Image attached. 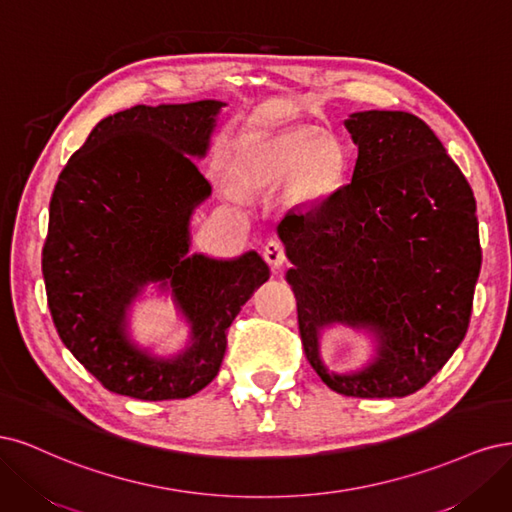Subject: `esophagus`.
<instances>
[{
    "label": "esophagus",
    "instance_id": "esophagus-1",
    "mask_svg": "<svg viewBox=\"0 0 512 512\" xmlns=\"http://www.w3.org/2000/svg\"><path fill=\"white\" fill-rule=\"evenodd\" d=\"M263 257L270 263L272 268H280L287 263V251L280 240H270L266 246H263Z\"/></svg>",
    "mask_w": 512,
    "mask_h": 512
}]
</instances>
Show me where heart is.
Here are the masks:
<instances>
[{"mask_svg":"<svg viewBox=\"0 0 512 512\" xmlns=\"http://www.w3.org/2000/svg\"><path fill=\"white\" fill-rule=\"evenodd\" d=\"M346 174V153L338 140L302 127L257 138L238 157L236 176L246 189H266L289 180L291 197L302 206L332 197Z\"/></svg>","mask_w":512,"mask_h":512,"instance_id":"obj_1","label":"heart"}]
</instances>
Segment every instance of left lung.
Instances as JSON below:
<instances>
[{
  "instance_id": "1",
  "label": "left lung",
  "mask_w": 512,
  "mask_h": 512,
  "mask_svg": "<svg viewBox=\"0 0 512 512\" xmlns=\"http://www.w3.org/2000/svg\"><path fill=\"white\" fill-rule=\"evenodd\" d=\"M351 183L308 210H291L278 238L293 266L306 359L351 398H404L432 381L464 340L481 272L468 180L419 117L353 112ZM342 324L375 340L353 373L329 371L320 334Z\"/></svg>"
}]
</instances>
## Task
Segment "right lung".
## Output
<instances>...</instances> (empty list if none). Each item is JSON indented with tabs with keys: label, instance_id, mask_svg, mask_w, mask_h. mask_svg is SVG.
Here are the masks:
<instances>
[{
	"label": "right lung",
	"instance_id": "add662e5",
	"mask_svg": "<svg viewBox=\"0 0 512 512\" xmlns=\"http://www.w3.org/2000/svg\"><path fill=\"white\" fill-rule=\"evenodd\" d=\"M225 102L134 106L93 127L53 191L42 274L59 338L108 391L183 400L219 374L227 329L270 278L257 251L214 259L191 249V217L212 187L204 159ZM155 282L190 325L174 356L128 334V310Z\"/></svg>",
	"mask_w": 512,
	"mask_h": 512
}]
</instances>
